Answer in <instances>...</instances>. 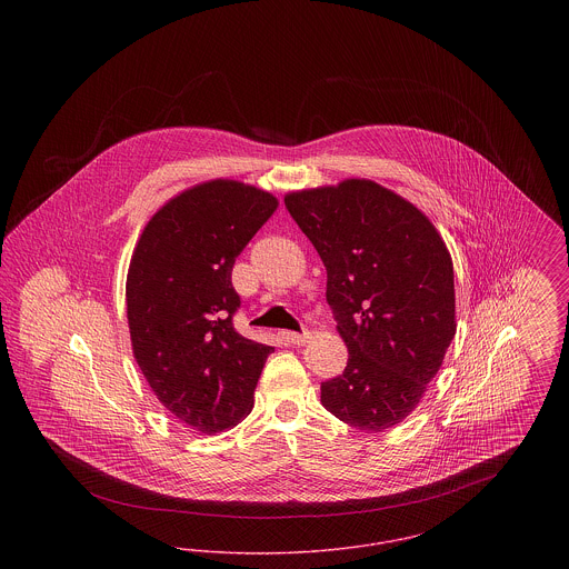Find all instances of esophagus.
<instances>
[{"instance_id": "obj_1", "label": "esophagus", "mask_w": 569, "mask_h": 569, "mask_svg": "<svg viewBox=\"0 0 569 569\" xmlns=\"http://www.w3.org/2000/svg\"><path fill=\"white\" fill-rule=\"evenodd\" d=\"M281 339L288 341V343H295V346H302L307 339H309V332L302 330V332H292V330H283L281 332Z\"/></svg>"}]
</instances>
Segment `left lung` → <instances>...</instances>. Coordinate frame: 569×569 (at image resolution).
Returning a JSON list of instances; mask_svg holds the SVG:
<instances>
[{
  "mask_svg": "<svg viewBox=\"0 0 569 569\" xmlns=\"http://www.w3.org/2000/svg\"><path fill=\"white\" fill-rule=\"evenodd\" d=\"M326 267V300L348 367L322 381V406L360 431L403 422L455 339V269L433 223L373 181L286 196Z\"/></svg>",
  "mask_w": 569,
  "mask_h": 569,
  "instance_id": "left-lung-1",
  "label": "left lung"
}]
</instances>
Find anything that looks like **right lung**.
<instances>
[{
  "instance_id": "right-lung-1",
  "label": "right lung",
  "mask_w": 569,
  "mask_h": 569,
  "mask_svg": "<svg viewBox=\"0 0 569 569\" xmlns=\"http://www.w3.org/2000/svg\"><path fill=\"white\" fill-rule=\"evenodd\" d=\"M274 209L271 193L217 179L163 204L136 244L126 286L136 362L160 403L200 433L243 420L274 350L232 325L234 260Z\"/></svg>"
}]
</instances>
